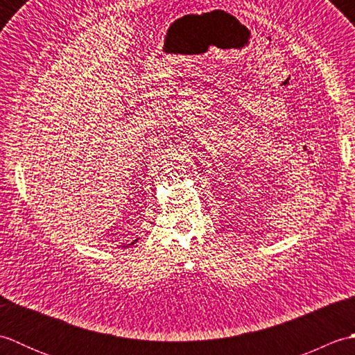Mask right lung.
I'll list each match as a JSON object with an SVG mask.
<instances>
[{"instance_id": "1", "label": "right lung", "mask_w": 355, "mask_h": 355, "mask_svg": "<svg viewBox=\"0 0 355 355\" xmlns=\"http://www.w3.org/2000/svg\"><path fill=\"white\" fill-rule=\"evenodd\" d=\"M137 241H139V239H135V241H134V243H131V244H135V243H137ZM131 244H128V245H131Z\"/></svg>"}]
</instances>
